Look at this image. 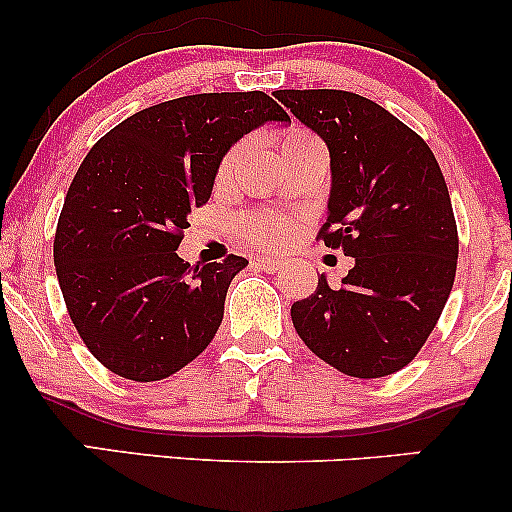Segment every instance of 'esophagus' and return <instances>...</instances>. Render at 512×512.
I'll use <instances>...</instances> for the list:
<instances>
[{"label": "esophagus", "instance_id": "1", "mask_svg": "<svg viewBox=\"0 0 512 512\" xmlns=\"http://www.w3.org/2000/svg\"><path fill=\"white\" fill-rule=\"evenodd\" d=\"M255 267L264 269V272H276V269L281 267V260H276V257H257L255 260Z\"/></svg>", "mask_w": 512, "mask_h": 512}]
</instances>
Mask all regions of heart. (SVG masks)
<instances>
[{"instance_id":"b5f03b06","label":"heart","mask_w":512,"mask_h":512,"mask_svg":"<svg viewBox=\"0 0 512 512\" xmlns=\"http://www.w3.org/2000/svg\"><path fill=\"white\" fill-rule=\"evenodd\" d=\"M320 144V139L313 132L301 127H291L281 134V154L291 149H303V146H315ZM240 156H243V144H236L233 149L226 151V156L221 158L219 170H216V180L228 182L236 173ZM243 236L250 240L252 245H262V248H279L286 240L291 238V226L289 221L276 219V216H264V214H250L245 216L243 223Z\"/></svg>"}]
</instances>
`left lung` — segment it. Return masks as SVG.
<instances>
[{
  "label": "left lung",
  "instance_id": "8db88e82",
  "mask_svg": "<svg viewBox=\"0 0 512 512\" xmlns=\"http://www.w3.org/2000/svg\"><path fill=\"white\" fill-rule=\"evenodd\" d=\"M332 156L327 221L317 238L356 257L332 289L291 305L305 346L351 378H385L414 361L457 272V223L443 170L414 129L337 88L276 91Z\"/></svg>",
  "mask_w": 512,
  "mask_h": 512
}]
</instances>
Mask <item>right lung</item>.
I'll use <instances>...</instances> for the list:
<instances>
[{
  "mask_svg": "<svg viewBox=\"0 0 512 512\" xmlns=\"http://www.w3.org/2000/svg\"><path fill=\"white\" fill-rule=\"evenodd\" d=\"M269 120L289 115L264 91L173 98L122 120L76 170L55 231L57 279L81 342L120 378H168L214 339L248 260L190 267L175 250L226 151Z\"/></svg>",
  "mask_w": 512,
  "mask_h": 512,
  "instance_id": "right-lung-1",
  "label": "right lung"
}]
</instances>
